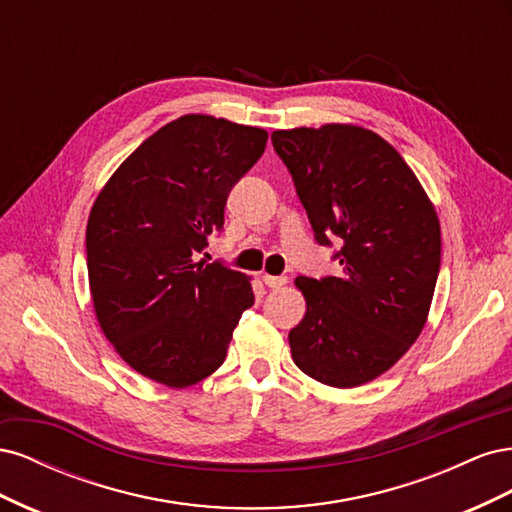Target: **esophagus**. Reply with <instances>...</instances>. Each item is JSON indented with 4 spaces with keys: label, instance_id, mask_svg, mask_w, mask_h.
Instances as JSON below:
<instances>
[{
    "label": "esophagus",
    "instance_id": "1",
    "mask_svg": "<svg viewBox=\"0 0 512 512\" xmlns=\"http://www.w3.org/2000/svg\"><path fill=\"white\" fill-rule=\"evenodd\" d=\"M262 282H265L269 288H282L286 282H288V277L286 275H262Z\"/></svg>",
    "mask_w": 512,
    "mask_h": 512
}]
</instances>
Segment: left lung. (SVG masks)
<instances>
[{
  "instance_id": "8db88e82",
  "label": "left lung",
  "mask_w": 512,
  "mask_h": 512,
  "mask_svg": "<svg viewBox=\"0 0 512 512\" xmlns=\"http://www.w3.org/2000/svg\"><path fill=\"white\" fill-rule=\"evenodd\" d=\"M318 245L337 275L297 277L307 312L288 333L297 367L352 389L391 369L423 331L440 273V224L404 158L376 132L329 123L275 130Z\"/></svg>"
}]
</instances>
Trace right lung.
<instances>
[{"label":"right lung","instance_id":"add662e5","mask_svg":"<svg viewBox=\"0 0 512 512\" xmlns=\"http://www.w3.org/2000/svg\"><path fill=\"white\" fill-rule=\"evenodd\" d=\"M267 132L209 115L166 123L108 179L87 222V273L108 342L138 374L183 389L218 369L241 314L247 275L196 262L224 230L230 190Z\"/></svg>","mask_w":512,"mask_h":512}]
</instances>
